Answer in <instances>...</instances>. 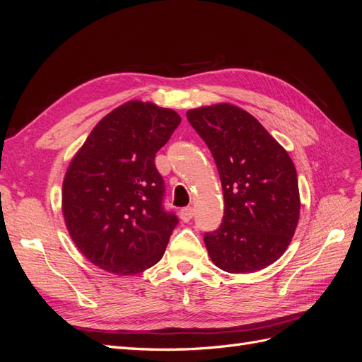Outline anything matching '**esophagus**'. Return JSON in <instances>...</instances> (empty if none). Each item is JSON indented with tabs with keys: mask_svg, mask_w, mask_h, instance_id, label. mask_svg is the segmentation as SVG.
<instances>
[{
	"mask_svg": "<svg viewBox=\"0 0 362 362\" xmlns=\"http://www.w3.org/2000/svg\"><path fill=\"white\" fill-rule=\"evenodd\" d=\"M180 217L182 222H190L192 217H193V208L192 206H185L180 211Z\"/></svg>",
	"mask_w": 362,
	"mask_h": 362,
	"instance_id": "obj_1",
	"label": "esophagus"
}]
</instances>
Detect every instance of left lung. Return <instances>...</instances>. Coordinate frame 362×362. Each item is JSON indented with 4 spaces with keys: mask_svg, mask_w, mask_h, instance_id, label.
Wrapping results in <instances>:
<instances>
[{
    "mask_svg": "<svg viewBox=\"0 0 362 362\" xmlns=\"http://www.w3.org/2000/svg\"><path fill=\"white\" fill-rule=\"evenodd\" d=\"M187 119L213 154L223 190L222 225L204 235L208 255L229 273L273 264L288 247L300 213L287 151L233 104L193 108Z\"/></svg>",
    "mask_w": 362,
    "mask_h": 362,
    "instance_id": "obj_1",
    "label": "left lung"
}]
</instances>
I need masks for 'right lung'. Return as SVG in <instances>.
<instances>
[{
  "mask_svg": "<svg viewBox=\"0 0 362 362\" xmlns=\"http://www.w3.org/2000/svg\"><path fill=\"white\" fill-rule=\"evenodd\" d=\"M178 113L129 101L103 117L64 175L62 210L71 238L95 266L137 275L161 259L178 217L164 210L156 154Z\"/></svg>",
  "mask_w": 362,
  "mask_h": 362,
  "instance_id": "right-lung-1",
  "label": "right lung"
}]
</instances>
